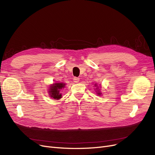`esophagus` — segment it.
I'll return each mask as SVG.
<instances>
[{
	"label": "esophagus",
	"mask_w": 155,
	"mask_h": 155,
	"mask_svg": "<svg viewBox=\"0 0 155 155\" xmlns=\"http://www.w3.org/2000/svg\"><path fill=\"white\" fill-rule=\"evenodd\" d=\"M73 81H74V83H78V82L79 81V78H76V77H75V78H74V79H73Z\"/></svg>",
	"instance_id": "1"
}]
</instances>
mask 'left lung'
Segmentation results:
<instances>
[{"label": "left lung", "instance_id": "obj_1", "mask_svg": "<svg viewBox=\"0 0 155 155\" xmlns=\"http://www.w3.org/2000/svg\"><path fill=\"white\" fill-rule=\"evenodd\" d=\"M95 87H97V85H96V84H95ZM97 88H98V87H97ZM97 88H96V89H97ZM96 92H97V94L99 95V96H100V95L101 94V93L100 92V90H97V91H96Z\"/></svg>", "mask_w": 155, "mask_h": 155}]
</instances>
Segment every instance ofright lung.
Listing matches in <instances>:
<instances>
[{
	"instance_id": "obj_1",
	"label": "right lung",
	"mask_w": 155,
	"mask_h": 155,
	"mask_svg": "<svg viewBox=\"0 0 155 155\" xmlns=\"http://www.w3.org/2000/svg\"><path fill=\"white\" fill-rule=\"evenodd\" d=\"M65 83H56L51 85L48 89V93L50 97L54 98V100H59L61 98L62 95L60 93V90L64 87Z\"/></svg>"
}]
</instances>
